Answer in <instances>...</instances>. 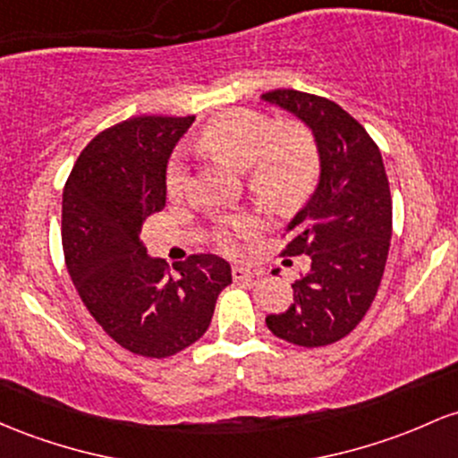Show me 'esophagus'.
Segmentation results:
<instances>
[{
  "label": "esophagus",
  "instance_id": "1",
  "mask_svg": "<svg viewBox=\"0 0 458 458\" xmlns=\"http://www.w3.org/2000/svg\"><path fill=\"white\" fill-rule=\"evenodd\" d=\"M233 278L234 280H254V278H259V271L243 267V265H237V267H233Z\"/></svg>",
  "mask_w": 458,
  "mask_h": 458
}]
</instances>
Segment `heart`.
Listing matches in <instances>:
<instances>
[{
    "mask_svg": "<svg viewBox=\"0 0 458 458\" xmlns=\"http://www.w3.org/2000/svg\"><path fill=\"white\" fill-rule=\"evenodd\" d=\"M204 149L250 174V187L276 206H289L309 193L319 174V154L313 137L298 125L278 128L274 119L248 108L230 110L204 130ZM167 193L182 198L189 169L182 154L167 167ZM254 215L241 213L217 221L215 237L228 252H239L259 233Z\"/></svg>",
    "mask_w": 458,
    "mask_h": 458,
    "instance_id": "b5f03b06",
    "label": "heart"
}]
</instances>
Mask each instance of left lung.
I'll use <instances>...</instances> for the list:
<instances>
[{"mask_svg":"<svg viewBox=\"0 0 458 458\" xmlns=\"http://www.w3.org/2000/svg\"><path fill=\"white\" fill-rule=\"evenodd\" d=\"M295 114L319 152L315 193L286 225L283 256L306 254L310 269L293 284V304L265 324L280 339L321 348L365 318L383 280L391 241V193L378 145L339 104L293 89L263 93Z\"/></svg>","mask_w":458,"mask_h":458,"instance_id":"8db88e82","label":"left lung"}]
</instances>
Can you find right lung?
Listing matches in <instances>:
<instances>
[{"instance_id": "obj_1", "label": "right lung", "mask_w": 458, "mask_h": 458, "mask_svg": "<svg viewBox=\"0 0 458 458\" xmlns=\"http://www.w3.org/2000/svg\"><path fill=\"white\" fill-rule=\"evenodd\" d=\"M195 117H134L95 137L63 191L64 263L89 313L132 354L165 359L208 330L228 260L152 259L139 233L165 208L167 163Z\"/></svg>"}]
</instances>
